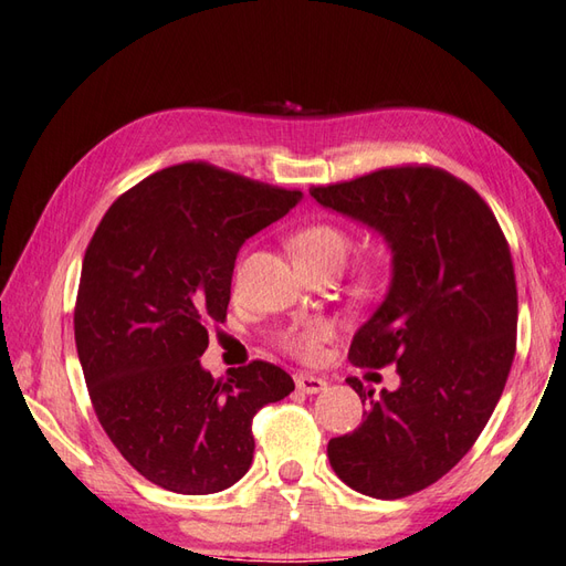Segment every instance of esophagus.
<instances>
[{
  "mask_svg": "<svg viewBox=\"0 0 566 566\" xmlns=\"http://www.w3.org/2000/svg\"><path fill=\"white\" fill-rule=\"evenodd\" d=\"M295 387L300 389V392H305V395H317V392H322V389L326 387V380L317 378V375L297 373L295 375Z\"/></svg>",
  "mask_w": 566,
  "mask_h": 566,
  "instance_id": "34e87169",
  "label": "esophagus"
}]
</instances>
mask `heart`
I'll list each match as a JSON object with an SVG mask.
<instances>
[{"label": "heart", "mask_w": 566, "mask_h": 566, "mask_svg": "<svg viewBox=\"0 0 566 566\" xmlns=\"http://www.w3.org/2000/svg\"><path fill=\"white\" fill-rule=\"evenodd\" d=\"M291 251L303 269L336 266L342 269L350 251V237L346 230L332 222H310L291 237ZM385 281L382 266L378 261H363L354 281V293L360 297H373ZM334 336V326L326 319H312L293 326L281 336V346L303 360H317L324 344Z\"/></svg>", "instance_id": "heart-1"}]
</instances>
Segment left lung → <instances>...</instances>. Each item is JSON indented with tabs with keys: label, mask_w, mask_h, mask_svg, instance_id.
Here are the masks:
<instances>
[{
	"label": "left lung",
	"mask_w": 566,
	"mask_h": 566,
	"mask_svg": "<svg viewBox=\"0 0 566 566\" xmlns=\"http://www.w3.org/2000/svg\"><path fill=\"white\" fill-rule=\"evenodd\" d=\"M310 193L385 234L395 254L389 293L348 360L397 366L401 382L375 395L348 378L368 409L326 455L360 494H417L464 458L504 392L518 326L509 242L484 198L441 167H385Z\"/></svg>",
	"instance_id": "obj_1"
}]
</instances>
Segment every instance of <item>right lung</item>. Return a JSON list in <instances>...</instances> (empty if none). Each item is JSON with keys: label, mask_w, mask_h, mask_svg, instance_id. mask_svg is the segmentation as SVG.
<instances>
[{"label": "right lung", "mask_w": 566, "mask_h": 566, "mask_svg": "<svg viewBox=\"0 0 566 566\" xmlns=\"http://www.w3.org/2000/svg\"><path fill=\"white\" fill-rule=\"evenodd\" d=\"M303 191L186 161L113 200L82 261L74 342L98 423L145 480L216 494L247 474L251 421L295 389L266 360L212 378L208 329L228 317L237 251Z\"/></svg>", "instance_id": "add662e5"}]
</instances>
